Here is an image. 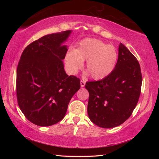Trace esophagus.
Masks as SVG:
<instances>
[{
  "label": "esophagus",
  "instance_id": "esophagus-1",
  "mask_svg": "<svg viewBox=\"0 0 159 159\" xmlns=\"http://www.w3.org/2000/svg\"><path fill=\"white\" fill-rule=\"evenodd\" d=\"M85 85V82L83 81V80H80V87H84Z\"/></svg>",
  "mask_w": 159,
  "mask_h": 159
}]
</instances>
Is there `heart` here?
Wrapping results in <instances>:
<instances>
[{
	"label": "heart",
	"mask_w": 159,
	"mask_h": 159,
	"mask_svg": "<svg viewBox=\"0 0 159 159\" xmlns=\"http://www.w3.org/2000/svg\"><path fill=\"white\" fill-rule=\"evenodd\" d=\"M86 61L85 68L91 77L101 80L113 72L117 61V52L113 46L107 45L100 39L85 38L74 50L67 52L66 61L68 72L76 74Z\"/></svg>",
	"instance_id": "b5f03b06"
}]
</instances>
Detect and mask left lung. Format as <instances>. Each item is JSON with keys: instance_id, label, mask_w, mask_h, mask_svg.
Listing matches in <instances>:
<instances>
[{"instance_id": "8db88e82", "label": "left lung", "mask_w": 159, "mask_h": 159, "mask_svg": "<svg viewBox=\"0 0 159 159\" xmlns=\"http://www.w3.org/2000/svg\"><path fill=\"white\" fill-rule=\"evenodd\" d=\"M113 72L102 80L87 82V113L91 121L104 128L116 127L131 116L139 100L142 76L139 61L122 43Z\"/></svg>"}]
</instances>
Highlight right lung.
Returning <instances> with one entry per match:
<instances>
[{"label": "right lung", "mask_w": 159, "mask_h": 159, "mask_svg": "<svg viewBox=\"0 0 159 159\" xmlns=\"http://www.w3.org/2000/svg\"><path fill=\"white\" fill-rule=\"evenodd\" d=\"M72 31L43 36L26 47L16 72V95L26 119L40 126L58 123L65 116L80 80L68 76L63 60L67 51L62 43Z\"/></svg>", "instance_id": "right-lung-1"}]
</instances>
